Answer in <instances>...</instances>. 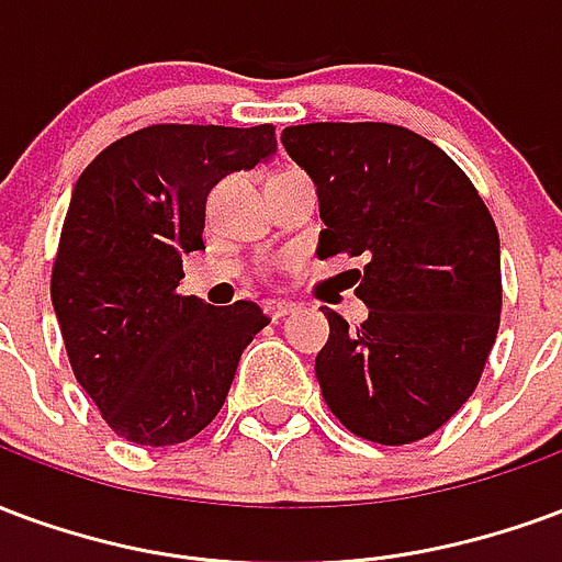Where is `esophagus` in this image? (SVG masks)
Here are the masks:
<instances>
[{"mask_svg":"<svg viewBox=\"0 0 562 562\" xmlns=\"http://www.w3.org/2000/svg\"><path fill=\"white\" fill-rule=\"evenodd\" d=\"M263 311L269 321H281V317H286V314H293L296 305H293V302H266Z\"/></svg>","mask_w":562,"mask_h":562,"instance_id":"34e87169","label":"esophagus"}]
</instances>
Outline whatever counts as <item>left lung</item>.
Listing matches in <instances>:
<instances>
[{
	"label": "left lung",
	"mask_w": 562,
	"mask_h": 562,
	"mask_svg": "<svg viewBox=\"0 0 562 562\" xmlns=\"http://www.w3.org/2000/svg\"><path fill=\"white\" fill-rule=\"evenodd\" d=\"M321 196V254L366 257L368 321L326 311L314 371L335 419L380 446L416 443L461 411L499 329V236L440 146L389 122H311L281 134Z\"/></svg>",
	"instance_id": "obj_1"
}]
</instances>
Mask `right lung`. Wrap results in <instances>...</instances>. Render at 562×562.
Segmentation results:
<instances>
[{
  "label": "right lung",
  "mask_w": 562,
  "mask_h": 562,
  "mask_svg": "<svg viewBox=\"0 0 562 562\" xmlns=\"http://www.w3.org/2000/svg\"><path fill=\"white\" fill-rule=\"evenodd\" d=\"M272 151L276 125H149L110 143L74 186L50 299L77 383L128 443L203 431L269 323L254 302L212 308L176 286L182 257L203 248L212 186Z\"/></svg>",
  "instance_id": "obj_1"
}]
</instances>
